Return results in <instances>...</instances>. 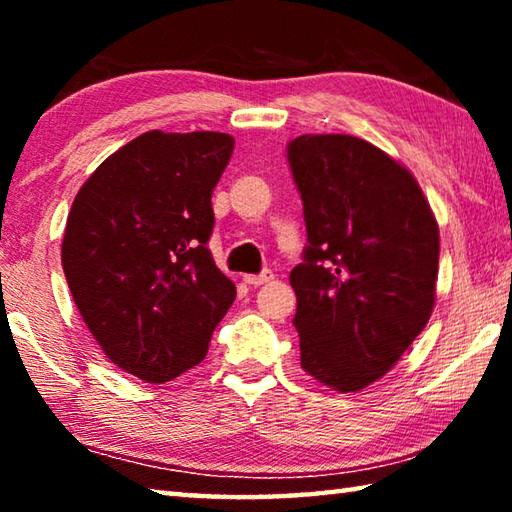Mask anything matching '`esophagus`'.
<instances>
[{
	"label": "esophagus",
	"mask_w": 512,
	"mask_h": 512,
	"mask_svg": "<svg viewBox=\"0 0 512 512\" xmlns=\"http://www.w3.org/2000/svg\"><path fill=\"white\" fill-rule=\"evenodd\" d=\"M273 280V273L271 271H264L259 275H244V282L248 284V287H262V284L271 282Z\"/></svg>",
	"instance_id": "esophagus-1"
}]
</instances>
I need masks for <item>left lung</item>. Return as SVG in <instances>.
<instances>
[{
	"label": "left lung",
	"instance_id": "left-lung-1",
	"mask_svg": "<svg viewBox=\"0 0 512 512\" xmlns=\"http://www.w3.org/2000/svg\"><path fill=\"white\" fill-rule=\"evenodd\" d=\"M307 225L289 280L300 366L354 393L391 370L436 302L438 223L409 169L352 135L287 146Z\"/></svg>",
	"mask_w": 512,
	"mask_h": 512
}]
</instances>
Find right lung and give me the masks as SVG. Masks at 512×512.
Instances as JSON below:
<instances>
[{
  "mask_svg": "<svg viewBox=\"0 0 512 512\" xmlns=\"http://www.w3.org/2000/svg\"><path fill=\"white\" fill-rule=\"evenodd\" d=\"M232 149L225 133L149 131L101 162L69 210L63 271L76 307L106 357L151 384L205 359L237 296L207 248Z\"/></svg>",
  "mask_w": 512,
  "mask_h": 512,
  "instance_id": "obj_1",
  "label": "right lung"
}]
</instances>
